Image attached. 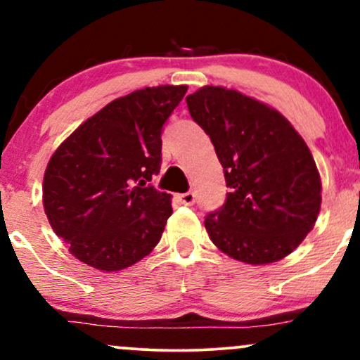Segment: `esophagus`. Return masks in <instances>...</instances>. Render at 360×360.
<instances>
[{"mask_svg": "<svg viewBox=\"0 0 360 360\" xmlns=\"http://www.w3.org/2000/svg\"><path fill=\"white\" fill-rule=\"evenodd\" d=\"M177 200L181 201V203L186 205V206H191L194 205V193H183V194H177Z\"/></svg>", "mask_w": 360, "mask_h": 360, "instance_id": "1", "label": "esophagus"}]
</instances>
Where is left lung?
<instances>
[{"instance_id": "1", "label": "left lung", "mask_w": 360, "mask_h": 360, "mask_svg": "<svg viewBox=\"0 0 360 360\" xmlns=\"http://www.w3.org/2000/svg\"><path fill=\"white\" fill-rule=\"evenodd\" d=\"M225 172L226 201L206 214L223 254L262 266L291 254L320 213L321 179L303 137L278 110L223 86L186 98Z\"/></svg>"}]
</instances>
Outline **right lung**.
Segmentation results:
<instances>
[{
  "label": "right lung",
  "instance_id": "1",
  "mask_svg": "<svg viewBox=\"0 0 360 360\" xmlns=\"http://www.w3.org/2000/svg\"><path fill=\"white\" fill-rule=\"evenodd\" d=\"M188 86L117 98L57 147L44 174V210L81 262L103 272L154 250L172 214L171 194L148 183L160 171L162 127Z\"/></svg>",
  "mask_w": 360,
  "mask_h": 360
}]
</instances>
